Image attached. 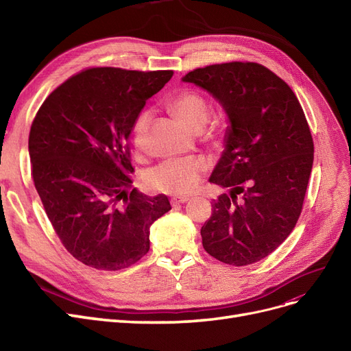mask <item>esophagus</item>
<instances>
[{
    "label": "esophagus",
    "mask_w": 351,
    "mask_h": 351,
    "mask_svg": "<svg viewBox=\"0 0 351 351\" xmlns=\"http://www.w3.org/2000/svg\"><path fill=\"white\" fill-rule=\"evenodd\" d=\"M188 200H189V197H186V196H180V197H172L171 204L175 206V205H180V204H186Z\"/></svg>",
    "instance_id": "obj_1"
}]
</instances>
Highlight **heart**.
Listing matches in <instances>:
<instances>
[{"label":"heart","mask_w":351,"mask_h":351,"mask_svg":"<svg viewBox=\"0 0 351 351\" xmlns=\"http://www.w3.org/2000/svg\"><path fill=\"white\" fill-rule=\"evenodd\" d=\"M173 114L192 131H200L209 118L208 99L195 89H183L169 102ZM154 114L151 109H143L132 125V142L136 152H142L146 145L147 132L152 123ZM208 169V162L204 158H179L166 159L154 166L143 176L147 188L169 193H191L200 176Z\"/></svg>","instance_id":"b5f03b06"}]
</instances>
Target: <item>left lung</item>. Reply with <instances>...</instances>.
I'll list each match as a JSON object with an SVG mask.
<instances>
[{"label":"left lung","mask_w":351,"mask_h":351,"mask_svg":"<svg viewBox=\"0 0 351 351\" xmlns=\"http://www.w3.org/2000/svg\"><path fill=\"white\" fill-rule=\"evenodd\" d=\"M182 81L210 94L229 122L209 182L230 191L213 200L202 243L226 265L259 262L286 241L302 213L315 146L300 102L256 62L197 68Z\"/></svg>","instance_id":"8db88e82"}]
</instances>
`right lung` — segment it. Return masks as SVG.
Listing matches in <instances>:
<instances>
[{
  "label": "right lung",
  "instance_id": "obj_1",
  "mask_svg": "<svg viewBox=\"0 0 351 351\" xmlns=\"http://www.w3.org/2000/svg\"><path fill=\"white\" fill-rule=\"evenodd\" d=\"M172 71L92 68L55 89L28 139L32 179L65 249L89 267L121 270L149 250L168 196L129 191L128 139L146 101Z\"/></svg>",
  "mask_w": 351,
  "mask_h": 351
}]
</instances>
